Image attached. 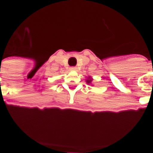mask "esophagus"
Segmentation results:
<instances>
[{"instance_id":"obj_1","label":"esophagus","mask_w":153,"mask_h":153,"mask_svg":"<svg viewBox=\"0 0 153 153\" xmlns=\"http://www.w3.org/2000/svg\"><path fill=\"white\" fill-rule=\"evenodd\" d=\"M71 71H77V67H71Z\"/></svg>"}]
</instances>
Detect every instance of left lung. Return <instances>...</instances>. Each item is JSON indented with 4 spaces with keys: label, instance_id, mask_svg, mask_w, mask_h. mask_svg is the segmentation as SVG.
I'll return each mask as SVG.
<instances>
[{
    "label": "left lung",
    "instance_id": "obj_1",
    "mask_svg": "<svg viewBox=\"0 0 153 153\" xmlns=\"http://www.w3.org/2000/svg\"><path fill=\"white\" fill-rule=\"evenodd\" d=\"M92 81H93V79H92V78H91V76L87 77V79H86V83H87V84H91Z\"/></svg>",
    "mask_w": 153,
    "mask_h": 153
}]
</instances>
